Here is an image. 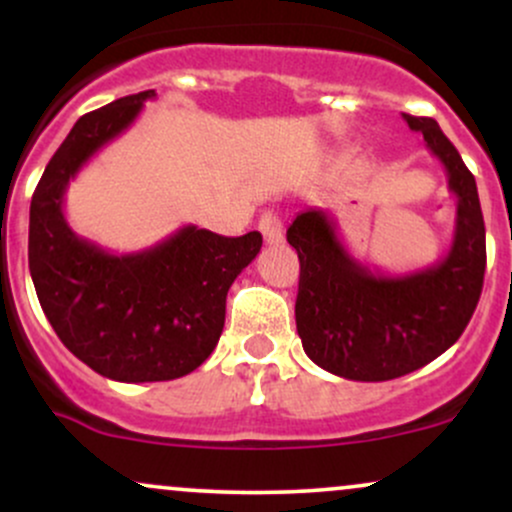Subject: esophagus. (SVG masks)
<instances>
[{"mask_svg": "<svg viewBox=\"0 0 512 512\" xmlns=\"http://www.w3.org/2000/svg\"><path fill=\"white\" fill-rule=\"evenodd\" d=\"M260 231L267 245H279L284 240V223L276 214H264L260 219Z\"/></svg>", "mask_w": 512, "mask_h": 512, "instance_id": "1", "label": "esophagus"}]
</instances>
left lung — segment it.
<instances>
[{"instance_id":"8db88e82","label":"left lung","mask_w":512,"mask_h":512,"mask_svg":"<svg viewBox=\"0 0 512 512\" xmlns=\"http://www.w3.org/2000/svg\"><path fill=\"white\" fill-rule=\"evenodd\" d=\"M448 173L457 199L443 260L409 274L368 269L344 248L322 209L293 219L286 240L301 260L296 330L305 354L346 380L383 383L426 366L460 339L477 308L486 269V228L474 175L433 117L402 113Z\"/></svg>"}]
</instances>
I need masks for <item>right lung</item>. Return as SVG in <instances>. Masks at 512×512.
Returning <instances> with one entry per match:
<instances>
[{"label": "right lung", "mask_w": 512, "mask_h": 512, "mask_svg": "<svg viewBox=\"0 0 512 512\" xmlns=\"http://www.w3.org/2000/svg\"><path fill=\"white\" fill-rule=\"evenodd\" d=\"M151 98L134 93L79 117L31 199L28 267L40 308L79 361L117 383H161L202 366L219 344L228 289L262 248L257 231L226 238L182 226L151 248L115 255L72 231L69 182Z\"/></svg>", "instance_id": "add662e5"}]
</instances>
